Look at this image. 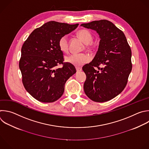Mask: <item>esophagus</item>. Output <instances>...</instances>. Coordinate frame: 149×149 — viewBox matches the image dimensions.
Instances as JSON below:
<instances>
[{
    "instance_id": "esophagus-1",
    "label": "esophagus",
    "mask_w": 149,
    "mask_h": 149,
    "mask_svg": "<svg viewBox=\"0 0 149 149\" xmlns=\"http://www.w3.org/2000/svg\"><path fill=\"white\" fill-rule=\"evenodd\" d=\"M76 70L77 72H80L82 71V68L80 67H76Z\"/></svg>"
}]
</instances>
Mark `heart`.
<instances>
[{"mask_svg":"<svg viewBox=\"0 0 149 149\" xmlns=\"http://www.w3.org/2000/svg\"><path fill=\"white\" fill-rule=\"evenodd\" d=\"M78 36L86 44L87 47L92 40V34L86 29H82L78 31ZM68 38L67 35H64L60 37L58 41V46L61 50L63 52H67L68 50ZM89 60V57L85 54H72L65 57V61L75 66H81L88 63Z\"/></svg>","mask_w":149,"mask_h":149,"instance_id":"1","label":"heart"}]
</instances>
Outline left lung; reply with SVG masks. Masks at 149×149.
<instances>
[{
    "label": "left lung",
    "instance_id": "obj_1",
    "mask_svg": "<svg viewBox=\"0 0 149 149\" xmlns=\"http://www.w3.org/2000/svg\"><path fill=\"white\" fill-rule=\"evenodd\" d=\"M81 26L95 30L101 38L95 57L82 67L86 76L84 92L94 102L108 101L127 84L132 68L130 47L123 31L110 21H93Z\"/></svg>",
    "mask_w": 149,
    "mask_h": 149
}]
</instances>
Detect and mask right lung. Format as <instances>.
<instances>
[{"instance_id":"obj_1","label":"right lung","mask_w":149,"mask_h":149,"mask_svg":"<svg viewBox=\"0 0 149 149\" xmlns=\"http://www.w3.org/2000/svg\"><path fill=\"white\" fill-rule=\"evenodd\" d=\"M78 26L48 22L33 30L24 41L19 61L22 82L37 101L50 103L58 100L64 93L66 81L76 72L72 64L63 62L58 41ZM59 64L63 67L55 69Z\"/></svg>"}]
</instances>
